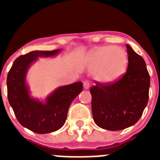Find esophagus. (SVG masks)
Returning a JSON list of instances; mask_svg holds the SVG:
<instances>
[{"mask_svg": "<svg viewBox=\"0 0 160 160\" xmlns=\"http://www.w3.org/2000/svg\"><path fill=\"white\" fill-rule=\"evenodd\" d=\"M83 87H84L85 90H88V89L90 88V82L87 81V80H86V81L83 82Z\"/></svg>", "mask_w": 160, "mask_h": 160, "instance_id": "obj_1", "label": "esophagus"}]
</instances>
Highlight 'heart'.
<instances>
[{"label": "heart", "instance_id": "obj_1", "mask_svg": "<svg viewBox=\"0 0 160 160\" xmlns=\"http://www.w3.org/2000/svg\"><path fill=\"white\" fill-rule=\"evenodd\" d=\"M94 76L104 83L116 82L125 73L128 67V56L119 47L105 46L96 49L90 57Z\"/></svg>", "mask_w": 160, "mask_h": 160}]
</instances>
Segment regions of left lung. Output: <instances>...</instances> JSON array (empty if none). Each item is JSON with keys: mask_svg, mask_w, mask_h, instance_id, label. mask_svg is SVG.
I'll use <instances>...</instances> for the list:
<instances>
[{"mask_svg": "<svg viewBox=\"0 0 160 160\" xmlns=\"http://www.w3.org/2000/svg\"><path fill=\"white\" fill-rule=\"evenodd\" d=\"M127 72L116 82L95 85L92 96L93 118L99 128L120 131L134 125L142 116L149 98L150 75L140 55L127 45Z\"/></svg>", "mask_w": 160, "mask_h": 160, "instance_id": "8db88e82", "label": "left lung"}]
</instances>
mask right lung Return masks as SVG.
Segmentation results:
<instances>
[{"label": "right lung", "instance_id": "1", "mask_svg": "<svg viewBox=\"0 0 160 160\" xmlns=\"http://www.w3.org/2000/svg\"><path fill=\"white\" fill-rule=\"evenodd\" d=\"M60 51H32L21 55L14 61L7 76L8 102L18 122L38 134H46L60 129L66 120L70 104L82 91V82L61 87L47 98L46 103L31 98L25 84L29 65L38 57L53 56Z\"/></svg>", "mask_w": 160, "mask_h": 160}]
</instances>
